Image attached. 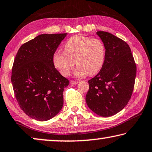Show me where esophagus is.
<instances>
[{
    "mask_svg": "<svg viewBox=\"0 0 152 152\" xmlns=\"http://www.w3.org/2000/svg\"><path fill=\"white\" fill-rule=\"evenodd\" d=\"M79 83V81H71V84H74V85H75V84H77Z\"/></svg>",
    "mask_w": 152,
    "mask_h": 152,
    "instance_id": "34e87169",
    "label": "esophagus"
}]
</instances>
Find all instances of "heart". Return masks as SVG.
I'll return each mask as SVG.
<instances>
[{
    "instance_id": "1",
    "label": "heart",
    "mask_w": 152,
    "mask_h": 152,
    "mask_svg": "<svg viewBox=\"0 0 152 152\" xmlns=\"http://www.w3.org/2000/svg\"><path fill=\"white\" fill-rule=\"evenodd\" d=\"M64 52H56L53 56V64L60 73L68 76L77 66L75 75L83 77L99 73L105 60L106 50L102 42L98 39L82 35L70 38L64 45Z\"/></svg>"
}]
</instances>
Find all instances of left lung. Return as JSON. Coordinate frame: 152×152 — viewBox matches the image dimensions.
I'll list each match as a JSON object with an SVG mask.
<instances>
[{
	"instance_id": "obj_1",
	"label": "left lung",
	"mask_w": 152,
	"mask_h": 152,
	"mask_svg": "<svg viewBox=\"0 0 152 152\" xmlns=\"http://www.w3.org/2000/svg\"><path fill=\"white\" fill-rule=\"evenodd\" d=\"M96 34L105 47V60L99 73L88 81L86 100L97 115L109 117L122 110L131 98L137 66L125 41L107 32Z\"/></svg>"
}]
</instances>
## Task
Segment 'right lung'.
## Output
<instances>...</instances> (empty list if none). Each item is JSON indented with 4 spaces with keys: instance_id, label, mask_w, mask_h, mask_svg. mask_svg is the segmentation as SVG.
Returning a JSON list of instances; mask_svg holds the SVG:
<instances>
[{
    "instance_id": "add662e5",
    "label": "right lung",
    "mask_w": 152,
    "mask_h": 152,
    "mask_svg": "<svg viewBox=\"0 0 152 152\" xmlns=\"http://www.w3.org/2000/svg\"><path fill=\"white\" fill-rule=\"evenodd\" d=\"M63 34H43L23 44L14 60L11 83L22 110L39 121L50 120L63 106L69 81L55 68L53 56Z\"/></svg>"
}]
</instances>
